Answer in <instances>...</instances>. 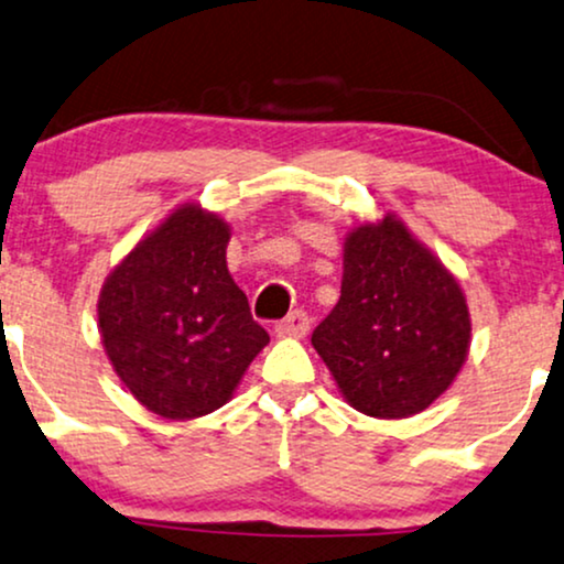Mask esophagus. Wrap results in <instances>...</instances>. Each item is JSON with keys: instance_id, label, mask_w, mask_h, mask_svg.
Returning a JSON list of instances; mask_svg holds the SVG:
<instances>
[{"instance_id": "1", "label": "esophagus", "mask_w": 564, "mask_h": 564, "mask_svg": "<svg viewBox=\"0 0 564 564\" xmlns=\"http://www.w3.org/2000/svg\"><path fill=\"white\" fill-rule=\"evenodd\" d=\"M310 325L312 317L306 315L304 310H294L291 315L283 317L281 323H275V333L281 335V338H302V335L310 333Z\"/></svg>"}]
</instances>
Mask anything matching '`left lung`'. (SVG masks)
I'll return each instance as SVG.
<instances>
[{
  "mask_svg": "<svg viewBox=\"0 0 564 564\" xmlns=\"http://www.w3.org/2000/svg\"><path fill=\"white\" fill-rule=\"evenodd\" d=\"M468 338L460 286L401 220L351 231L340 299L312 346L356 411L377 419L424 411L460 372Z\"/></svg>",
  "mask_w": 564,
  "mask_h": 564,
  "instance_id": "obj_1",
  "label": "left lung"
}]
</instances>
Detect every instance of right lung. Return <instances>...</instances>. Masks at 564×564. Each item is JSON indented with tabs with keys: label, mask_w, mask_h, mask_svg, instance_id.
Here are the masks:
<instances>
[{
	"label": "right lung",
	"mask_w": 564,
	"mask_h": 564,
	"mask_svg": "<svg viewBox=\"0 0 564 564\" xmlns=\"http://www.w3.org/2000/svg\"><path fill=\"white\" fill-rule=\"evenodd\" d=\"M226 245L224 220L184 205L104 283L106 354L130 393L163 419L220 409L270 340L229 275Z\"/></svg>",
	"instance_id": "obj_1"
}]
</instances>
